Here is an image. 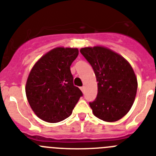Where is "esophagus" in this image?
Instances as JSON below:
<instances>
[{
  "mask_svg": "<svg viewBox=\"0 0 156 156\" xmlns=\"http://www.w3.org/2000/svg\"><path fill=\"white\" fill-rule=\"evenodd\" d=\"M80 89H81V90H82V91H83V93H84V92H85V87L84 86L81 87Z\"/></svg>",
  "mask_w": 156,
  "mask_h": 156,
  "instance_id": "esophagus-1",
  "label": "esophagus"
}]
</instances>
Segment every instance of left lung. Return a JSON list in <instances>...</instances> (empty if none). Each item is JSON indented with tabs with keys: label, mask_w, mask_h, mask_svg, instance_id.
<instances>
[{
	"label": "left lung",
	"mask_w": 156,
	"mask_h": 156,
	"mask_svg": "<svg viewBox=\"0 0 156 156\" xmlns=\"http://www.w3.org/2000/svg\"><path fill=\"white\" fill-rule=\"evenodd\" d=\"M80 53L93 68L98 82L97 98L89 103L94 115L115 122L133 105L137 80L133 68L123 57L104 47L83 48Z\"/></svg>",
	"instance_id": "1"
}]
</instances>
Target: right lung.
I'll use <instances>...</instances> for the list:
<instances>
[{"label": "right lung", "instance_id": "add662e5", "mask_svg": "<svg viewBox=\"0 0 156 156\" xmlns=\"http://www.w3.org/2000/svg\"><path fill=\"white\" fill-rule=\"evenodd\" d=\"M77 48H56L37 62L26 85L27 100L34 113L48 122L68 118L83 93L73 85L70 66Z\"/></svg>", "mask_w": 156, "mask_h": 156}]
</instances>
